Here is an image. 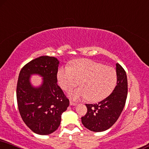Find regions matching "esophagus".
Returning <instances> with one entry per match:
<instances>
[{"label":"esophagus","mask_w":149,"mask_h":149,"mask_svg":"<svg viewBox=\"0 0 149 149\" xmlns=\"http://www.w3.org/2000/svg\"><path fill=\"white\" fill-rule=\"evenodd\" d=\"M70 104L71 105H77V103L72 101V100H70Z\"/></svg>","instance_id":"esophagus-1"}]
</instances>
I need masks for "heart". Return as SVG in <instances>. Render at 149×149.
<instances>
[{
  "label": "heart",
  "instance_id": "b5f03b06",
  "mask_svg": "<svg viewBox=\"0 0 149 149\" xmlns=\"http://www.w3.org/2000/svg\"><path fill=\"white\" fill-rule=\"evenodd\" d=\"M59 84L65 91L78 86L81 87L70 92L74 99L87 97L90 101L103 100L112 92L117 82L116 71L91 59H81L69 65L61 67L57 71Z\"/></svg>",
  "mask_w": 149,
  "mask_h": 149
}]
</instances>
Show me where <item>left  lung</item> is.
Listing matches in <instances>:
<instances>
[{"instance_id": "1", "label": "left lung", "mask_w": 149, "mask_h": 149, "mask_svg": "<svg viewBox=\"0 0 149 149\" xmlns=\"http://www.w3.org/2000/svg\"><path fill=\"white\" fill-rule=\"evenodd\" d=\"M117 84L107 97L96 104H86V114L81 117L85 127L94 132L109 129L114 124L123 111L126 103L128 84L125 69L116 63Z\"/></svg>"}]
</instances>
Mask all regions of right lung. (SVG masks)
<instances>
[{
    "instance_id": "1",
    "label": "right lung",
    "mask_w": 149,
    "mask_h": 149,
    "mask_svg": "<svg viewBox=\"0 0 149 149\" xmlns=\"http://www.w3.org/2000/svg\"><path fill=\"white\" fill-rule=\"evenodd\" d=\"M59 61L50 56L33 59L21 69L16 88L17 103L22 120L37 134L49 135L60 125L61 116L69 106V99L57 84ZM40 74L43 84L33 88L30 75Z\"/></svg>"
}]
</instances>
